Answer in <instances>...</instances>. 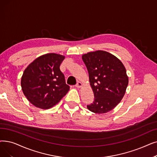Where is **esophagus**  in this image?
Returning a JSON list of instances; mask_svg holds the SVG:
<instances>
[{
    "label": "esophagus",
    "mask_w": 157,
    "mask_h": 157,
    "mask_svg": "<svg viewBox=\"0 0 157 157\" xmlns=\"http://www.w3.org/2000/svg\"><path fill=\"white\" fill-rule=\"evenodd\" d=\"M76 86L77 88H81V86H82V83H81L80 81H78V82L77 83V84L76 85Z\"/></svg>",
    "instance_id": "1"
}]
</instances>
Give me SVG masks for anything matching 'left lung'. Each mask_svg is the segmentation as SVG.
Returning <instances> with one entry per match:
<instances>
[{"mask_svg":"<svg viewBox=\"0 0 157 157\" xmlns=\"http://www.w3.org/2000/svg\"><path fill=\"white\" fill-rule=\"evenodd\" d=\"M82 59L95 98L87 108L95 113L108 112L120 103L125 94L128 85L125 67L116 56L105 51L88 52L83 54Z\"/></svg>","mask_w":157,"mask_h":157,"instance_id":"1","label":"left lung"}]
</instances>
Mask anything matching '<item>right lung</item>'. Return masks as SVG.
Returning a JSON list of instances; mask_svg holds the SVG:
<instances>
[{
    "mask_svg": "<svg viewBox=\"0 0 157 157\" xmlns=\"http://www.w3.org/2000/svg\"><path fill=\"white\" fill-rule=\"evenodd\" d=\"M64 59L61 54L48 53L35 59L25 69L21 78L22 90L35 106L52 108L69 90L59 69Z\"/></svg>",
    "mask_w": 157,
    "mask_h": 157,
    "instance_id": "1",
    "label": "right lung"
}]
</instances>
